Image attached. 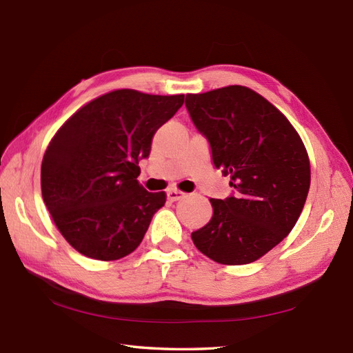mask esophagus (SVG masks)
I'll return each mask as SVG.
<instances>
[{"mask_svg": "<svg viewBox=\"0 0 353 353\" xmlns=\"http://www.w3.org/2000/svg\"><path fill=\"white\" fill-rule=\"evenodd\" d=\"M185 196H186V193L181 192V190H177V189H170L167 192V198L170 201H180V199H183Z\"/></svg>", "mask_w": 353, "mask_h": 353, "instance_id": "1", "label": "esophagus"}]
</instances>
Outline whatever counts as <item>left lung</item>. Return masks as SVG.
I'll list each match as a JSON object with an SVG mask.
<instances>
[{
	"instance_id": "1",
	"label": "left lung",
	"mask_w": 353,
	"mask_h": 353,
	"mask_svg": "<svg viewBox=\"0 0 353 353\" xmlns=\"http://www.w3.org/2000/svg\"><path fill=\"white\" fill-rule=\"evenodd\" d=\"M185 105L234 189L210 199L212 219L192 241L219 264L254 263L290 233L303 210L311 183L303 142L274 105L245 86L189 94Z\"/></svg>"
}]
</instances>
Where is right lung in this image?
Listing matches in <instances>:
<instances>
[{
  "mask_svg": "<svg viewBox=\"0 0 353 353\" xmlns=\"http://www.w3.org/2000/svg\"><path fill=\"white\" fill-rule=\"evenodd\" d=\"M183 101L185 95L112 90L55 133L42 160V198L77 252L114 261L141 245L165 193L139 185V161L150 157L155 132Z\"/></svg>",
  "mask_w": 353,
  "mask_h": 353,
  "instance_id": "obj_1",
  "label": "right lung"
}]
</instances>
